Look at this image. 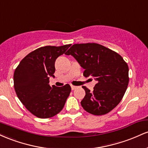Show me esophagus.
<instances>
[{
	"mask_svg": "<svg viewBox=\"0 0 148 148\" xmlns=\"http://www.w3.org/2000/svg\"><path fill=\"white\" fill-rule=\"evenodd\" d=\"M71 88H72V90H74L75 89H76V88H77V86H71Z\"/></svg>",
	"mask_w": 148,
	"mask_h": 148,
	"instance_id": "34e87169",
	"label": "esophagus"
}]
</instances>
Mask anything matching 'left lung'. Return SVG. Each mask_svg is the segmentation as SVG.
<instances>
[{"label": "left lung", "instance_id": "obj_1", "mask_svg": "<svg viewBox=\"0 0 148 148\" xmlns=\"http://www.w3.org/2000/svg\"><path fill=\"white\" fill-rule=\"evenodd\" d=\"M85 69L84 76L97 84L92 92L84 86L86 95L81 104L95 115L108 113L123 99L129 84V67L120 55L96 43L75 44L65 53Z\"/></svg>", "mask_w": 148, "mask_h": 148}]
</instances>
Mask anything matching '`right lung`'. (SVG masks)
<instances>
[{
  "mask_svg": "<svg viewBox=\"0 0 148 148\" xmlns=\"http://www.w3.org/2000/svg\"><path fill=\"white\" fill-rule=\"evenodd\" d=\"M46 46L30 52L18 64L14 73V86L18 98L37 118H49L62 111L71 92L62 87L49 86V77H55V62L70 47Z\"/></svg>",
  "mask_w": 148,
  "mask_h": 148,
  "instance_id": "obj_1",
  "label": "right lung"
}]
</instances>
